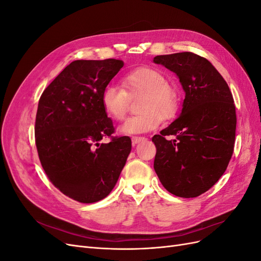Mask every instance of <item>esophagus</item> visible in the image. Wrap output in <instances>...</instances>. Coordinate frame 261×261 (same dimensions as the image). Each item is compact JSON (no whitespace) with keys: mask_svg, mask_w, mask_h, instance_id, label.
Returning a JSON list of instances; mask_svg holds the SVG:
<instances>
[{"mask_svg":"<svg viewBox=\"0 0 261 261\" xmlns=\"http://www.w3.org/2000/svg\"><path fill=\"white\" fill-rule=\"evenodd\" d=\"M146 140V138L145 137H138V136H133L132 137V144L135 146V145H137V144H139V143H141V141H145Z\"/></svg>","mask_w":261,"mask_h":261,"instance_id":"1","label":"esophagus"}]
</instances>
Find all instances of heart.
<instances>
[{"mask_svg": "<svg viewBox=\"0 0 261 261\" xmlns=\"http://www.w3.org/2000/svg\"><path fill=\"white\" fill-rule=\"evenodd\" d=\"M123 87L109 84L102 91V106L109 115L117 121L125 117L129 97L144 94L139 115L132 116L118 128L124 135L144 134L155 129L163 120H170L177 113L179 93L160 69L149 66L130 70L123 77Z\"/></svg>", "mask_w": 261, "mask_h": 261, "instance_id": "heart-1", "label": "heart"}]
</instances>
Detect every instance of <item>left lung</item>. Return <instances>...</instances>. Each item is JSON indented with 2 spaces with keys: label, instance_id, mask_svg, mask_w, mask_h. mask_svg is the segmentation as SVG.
Wrapping results in <instances>:
<instances>
[{
  "label": "left lung",
  "instance_id": "obj_1",
  "mask_svg": "<svg viewBox=\"0 0 261 261\" xmlns=\"http://www.w3.org/2000/svg\"><path fill=\"white\" fill-rule=\"evenodd\" d=\"M153 63L174 73L185 92L174 122L154 135L153 168L171 194L193 198L207 192L225 172L235 141L233 96L211 63L192 52L156 55ZM168 136H174L169 141Z\"/></svg>",
  "mask_w": 261,
  "mask_h": 261
}]
</instances>
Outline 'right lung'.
Returning a JSON list of instances; mask_svg holds the SVG:
<instances>
[{
  "label": "right lung",
  "mask_w": 261,
  "mask_h": 261,
  "mask_svg": "<svg viewBox=\"0 0 261 261\" xmlns=\"http://www.w3.org/2000/svg\"><path fill=\"white\" fill-rule=\"evenodd\" d=\"M121 60H77L39 100L35 135L39 159L52 184L69 198L97 202L111 193L132 150L127 136L112 137L102 91L120 72Z\"/></svg>",
  "instance_id": "right-lung-1"
}]
</instances>
